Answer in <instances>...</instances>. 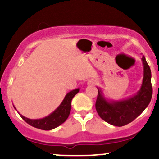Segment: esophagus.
Here are the masks:
<instances>
[{
    "label": "esophagus",
    "instance_id": "obj_1",
    "mask_svg": "<svg viewBox=\"0 0 159 159\" xmlns=\"http://www.w3.org/2000/svg\"><path fill=\"white\" fill-rule=\"evenodd\" d=\"M87 84L90 86L94 85V84H95V81H93V80H89V81H87Z\"/></svg>",
    "mask_w": 159,
    "mask_h": 159
}]
</instances>
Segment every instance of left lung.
Returning <instances> with one entry per match:
<instances>
[{"mask_svg":"<svg viewBox=\"0 0 159 159\" xmlns=\"http://www.w3.org/2000/svg\"><path fill=\"white\" fill-rule=\"evenodd\" d=\"M143 79L136 94L121 100L107 98L101 88L98 87L95 108L101 118L115 126H124L134 121L148 107L152 96V73L145 57L142 56Z\"/></svg>","mask_w":159,"mask_h":159,"instance_id":"8db88e82","label":"left lung"}]
</instances>
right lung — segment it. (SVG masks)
Here are the masks:
<instances>
[{
    "mask_svg": "<svg viewBox=\"0 0 159 159\" xmlns=\"http://www.w3.org/2000/svg\"><path fill=\"white\" fill-rule=\"evenodd\" d=\"M80 89H76L75 90L69 91L68 94L65 95V98L63 99L61 103L60 104L58 107L56 108L52 113H51L48 116L44 117L43 118H38V119H30V118H26L20 115L15 107V110L18 112L20 116L28 123L30 125L33 127L37 128L41 130H45V131H49L52 130L55 128L58 127L61 124H63L67 118H68L70 112V108H71V100L76 94L79 92Z\"/></svg>",
    "mask_w": 159,
    "mask_h": 159,
    "instance_id": "add662e5",
    "label": "right lung"
}]
</instances>
